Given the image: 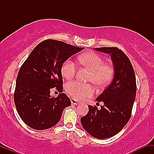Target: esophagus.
<instances>
[{
    "label": "esophagus",
    "instance_id": "34e87169",
    "mask_svg": "<svg viewBox=\"0 0 154 154\" xmlns=\"http://www.w3.org/2000/svg\"><path fill=\"white\" fill-rule=\"evenodd\" d=\"M71 102L72 104H74V105H78L79 103L78 100H77L76 99H74V98H71Z\"/></svg>",
    "mask_w": 154,
    "mask_h": 154
}]
</instances>
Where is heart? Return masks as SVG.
<instances>
[{"mask_svg": "<svg viewBox=\"0 0 154 154\" xmlns=\"http://www.w3.org/2000/svg\"><path fill=\"white\" fill-rule=\"evenodd\" d=\"M79 61L82 65L91 70L88 80L98 87H104L109 84L114 77V69L109 63H103V59L94 52H88L79 56ZM76 64L73 61L67 59L63 63L61 72L63 77L71 79L76 73ZM66 91L72 98L84 100L94 93V89L91 84L72 81L66 85Z\"/></svg>", "mask_w": 154, "mask_h": 154, "instance_id": "b5f03b06", "label": "heart"}]
</instances>
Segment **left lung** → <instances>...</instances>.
<instances>
[{
	"label": "left lung",
	"mask_w": 154,
	"mask_h": 154,
	"mask_svg": "<svg viewBox=\"0 0 154 154\" xmlns=\"http://www.w3.org/2000/svg\"><path fill=\"white\" fill-rule=\"evenodd\" d=\"M95 50L111 55L114 79L96 98L98 103L103 102L104 105L100 109L96 106H88V113L80 121L90 135L106 139L116 135L130 120L137 86L133 67L122 51L116 47L95 48Z\"/></svg>",
	"instance_id": "obj_1"
}]
</instances>
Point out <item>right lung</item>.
Wrapping results in <instances>:
<instances>
[{
	"label": "right lung",
	"instance_id": "obj_1",
	"mask_svg": "<svg viewBox=\"0 0 154 154\" xmlns=\"http://www.w3.org/2000/svg\"><path fill=\"white\" fill-rule=\"evenodd\" d=\"M84 48L48 39L39 43L23 63L17 77L14 95L19 116L35 130H46L59 122L63 109L71 106L62 93L63 63ZM54 88L61 94L51 97Z\"/></svg>",
	"mask_w": 154,
	"mask_h": 154
}]
</instances>
